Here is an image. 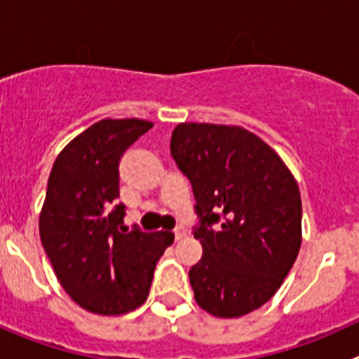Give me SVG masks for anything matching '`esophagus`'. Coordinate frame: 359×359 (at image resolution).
I'll use <instances>...</instances> for the list:
<instances>
[{"label":"esophagus","instance_id":"1","mask_svg":"<svg viewBox=\"0 0 359 359\" xmlns=\"http://www.w3.org/2000/svg\"><path fill=\"white\" fill-rule=\"evenodd\" d=\"M187 236V228L185 226H176L174 228V237H176V241L183 239V237Z\"/></svg>","mask_w":359,"mask_h":359}]
</instances>
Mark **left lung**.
Here are the masks:
<instances>
[{"instance_id":"obj_1","label":"left lung","mask_w":359,"mask_h":359,"mask_svg":"<svg viewBox=\"0 0 359 359\" xmlns=\"http://www.w3.org/2000/svg\"><path fill=\"white\" fill-rule=\"evenodd\" d=\"M170 154L189 177L203 257L189 271L199 307L237 318L277 293L302 243L293 174L259 136L237 126L177 123Z\"/></svg>"}]
</instances>
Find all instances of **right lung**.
I'll return each mask as SVG.
<instances>
[{"instance_id": "add662e5", "label": "right lung", "mask_w": 359, "mask_h": 359, "mask_svg": "<svg viewBox=\"0 0 359 359\" xmlns=\"http://www.w3.org/2000/svg\"><path fill=\"white\" fill-rule=\"evenodd\" d=\"M147 120H100L57 156L46 187L39 233L66 293L86 311L123 315L147 300L170 231H128L118 203V165Z\"/></svg>"}]
</instances>
